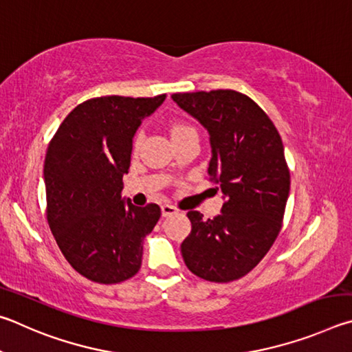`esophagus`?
<instances>
[{
    "instance_id": "34e87169",
    "label": "esophagus",
    "mask_w": 352,
    "mask_h": 352,
    "mask_svg": "<svg viewBox=\"0 0 352 352\" xmlns=\"http://www.w3.org/2000/svg\"><path fill=\"white\" fill-rule=\"evenodd\" d=\"M162 217H173V214L177 213V208L171 204H162Z\"/></svg>"
}]
</instances>
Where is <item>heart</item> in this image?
I'll list each match as a JSON object with an SVG mask.
<instances>
[{"label":"heart","instance_id":"1","mask_svg":"<svg viewBox=\"0 0 352 352\" xmlns=\"http://www.w3.org/2000/svg\"><path fill=\"white\" fill-rule=\"evenodd\" d=\"M186 131H195V129L188 125H184V123H175V125L171 126V135H176V134H181ZM140 140H142V134L139 133L134 139V146H138L140 144Z\"/></svg>","mask_w":352,"mask_h":352}]
</instances>
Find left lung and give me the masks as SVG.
I'll return each instance as SVG.
<instances>
[{
    "label": "left lung",
    "mask_w": 352,
    "mask_h": 352,
    "mask_svg": "<svg viewBox=\"0 0 352 352\" xmlns=\"http://www.w3.org/2000/svg\"><path fill=\"white\" fill-rule=\"evenodd\" d=\"M173 102L207 129L210 182L221 188V213L188 212L192 232L181 244L199 278L229 283L249 274L272 248L291 190L285 148L272 120L241 92L173 94Z\"/></svg>",
    "instance_id": "obj_1"
}]
</instances>
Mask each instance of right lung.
I'll list each match as a JSON object with an SVG mask.
<instances>
[{"label":"right lung","mask_w":352,"mask_h":352,"mask_svg":"<svg viewBox=\"0 0 352 352\" xmlns=\"http://www.w3.org/2000/svg\"><path fill=\"white\" fill-rule=\"evenodd\" d=\"M165 97L91 98L67 114L47 146L49 227L67 263L91 281L113 285L139 272L160 208L123 198L122 177L135 131Z\"/></svg>","instance_id":"1"}]
</instances>
